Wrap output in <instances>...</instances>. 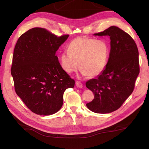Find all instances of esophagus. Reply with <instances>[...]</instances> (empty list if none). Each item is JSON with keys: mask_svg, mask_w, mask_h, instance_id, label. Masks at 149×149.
Here are the masks:
<instances>
[{"mask_svg": "<svg viewBox=\"0 0 149 149\" xmlns=\"http://www.w3.org/2000/svg\"><path fill=\"white\" fill-rule=\"evenodd\" d=\"M76 86L79 88H82L83 87V84L81 83H80L79 81H76Z\"/></svg>", "mask_w": 149, "mask_h": 149, "instance_id": "obj_1", "label": "esophagus"}]
</instances>
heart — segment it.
<instances>
[{
  "label": "heart",
  "instance_id": "obj_1",
  "mask_svg": "<svg viewBox=\"0 0 149 149\" xmlns=\"http://www.w3.org/2000/svg\"><path fill=\"white\" fill-rule=\"evenodd\" d=\"M68 52L60 56L62 68L72 73L79 66L83 76L94 77L101 73L107 66L109 56V48L102 40L78 37L72 41Z\"/></svg>",
  "mask_w": 149,
  "mask_h": 149
}]
</instances>
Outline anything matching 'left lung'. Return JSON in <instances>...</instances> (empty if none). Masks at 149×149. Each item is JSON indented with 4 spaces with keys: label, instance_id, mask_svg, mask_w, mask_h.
I'll return each mask as SVG.
<instances>
[{
    "label": "left lung",
    "instance_id": "1",
    "mask_svg": "<svg viewBox=\"0 0 149 149\" xmlns=\"http://www.w3.org/2000/svg\"><path fill=\"white\" fill-rule=\"evenodd\" d=\"M94 35L109 36L111 50L104 70L86 83L94 95L86 106L96 113H110L119 109L133 91L139 74V52L132 38L118 26Z\"/></svg>",
    "mask_w": 149,
    "mask_h": 149
}]
</instances>
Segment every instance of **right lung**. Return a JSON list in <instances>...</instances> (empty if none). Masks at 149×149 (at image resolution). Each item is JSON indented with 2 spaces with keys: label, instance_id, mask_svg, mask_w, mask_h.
<instances>
[{
  "label": "right lung",
  "instance_id": "right-lung-1",
  "mask_svg": "<svg viewBox=\"0 0 149 149\" xmlns=\"http://www.w3.org/2000/svg\"><path fill=\"white\" fill-rule=\"evenodd\" d=\"M68 35L58 37L43 28H33L18 39L11 74L17 94L34 113L49 116L59 111L65 90L74 80L62 68L55 55Z\"/></svg>",
  "mask_w": 149,
  "mask_h": 149
}]
</instances>
